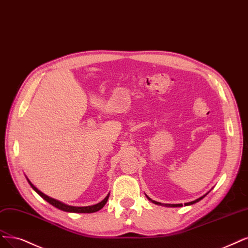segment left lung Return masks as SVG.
<instances>
[{"label":"left lung","mask_w":248,"mask_h":248,"mask_svg":"<svg viewBox=\"0 0 248 248\" xmlns=\"http://www.w3.org/2000/svg\"><path fill=\"white\" fill-rule=\"evenodd\" d=\"M208 193H206L205 195H203V196H201L200 198H198V199H196V200H194V201H191V202H187V203H185V206H187V205H192V204H194V203H196V202H199L201 199H203L204 197H205V196L207 195ZM146 197L152 202V203H154V204H157V205H163V206H166V207H182L183 206V204H163V203H160V202H157V201H155V200H152L148 195H146Z\"/></svg>","instance_id":"8db88e82"}]
</instances>
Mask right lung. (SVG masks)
Instances as JSON below:
<instances>
[{
	"mask_svg": "<svg viewBox=\"0 0 248 248\" xmlns=\"http://www.w3.org/2000/svg\"><path fill=\"white\" fill-rule=\"evenodd\" d=\"M25 178L28 179V182H29L30 186L33 189V191L37 192L43 199L46 200L48 203H50L51 205H53L54 207L61 209V210H63V211H66V212H75V213H92V212H96V211L100 210L102 207L106 205V203L108 202V199L109 197V194H108V196L104 200L100 201L97 204H94V205H90V206H72V205H67V204H65V203H62V202L58 201L56 199L51 198V197H49V196L45 195L44 193H42L40 190H38L37 187L31 183V181L28 178L27 175H25Z\"/></svg>",
	"mask_w": 248,
	"mask_h": 248,
	"instance_id": "add662e5",
	"label": "right lung"
}]
</instances>
